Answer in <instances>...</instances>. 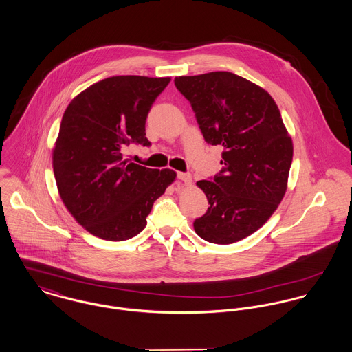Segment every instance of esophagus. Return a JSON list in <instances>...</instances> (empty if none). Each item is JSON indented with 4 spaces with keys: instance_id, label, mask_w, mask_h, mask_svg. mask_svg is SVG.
I'll return each instance as SVG.
<instances>
[{
    "instance_id": "obj_1",
    "label": "esophagus",
    "mask_w": 352,
    "mask_h": 352,
    "mask_svg": "<svg viewBox=\"0 0 352 352\" xmlns=\"http://www.w3.org/2000/svg\"><path fill=\"white\" fill-rule=\"evenodd\" d=\"M178 179H181L185 185H190L192 184V175L189 173H178L177 174Z\"/></svg>"
}]
</instances>
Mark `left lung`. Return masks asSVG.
Here are the masks:
<instances>
[{
  "label": "left lung",
  "mask_w": 352,
  "mask_h": 352,
  "mask_svg": "<svg viewBox=\"0 0 352 352\" xmlns=\"http://www.w3.org/2000/svg\"><path fill=\"white\" fill-rule=\"evenodd\" d=\"M177 89L195 111L208 144L223 147L221 171L197 186L209 208L195 219V234L231 244L258 231L287 189L293 142L273 97L228 72L175 77Z\"/></svg>",
  "instance_id": "1"
}]
</instances>
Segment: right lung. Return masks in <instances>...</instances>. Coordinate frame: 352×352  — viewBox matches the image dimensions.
<instances>
[{
	"instance_id": "obj_1",
	"label": "right lung",
	"mask_w": 352,
	"mask_h": 352,
	"mask_svg": "<svg viewBox=\"0 0 352 352\" xmlns=\"http://www.w3.org/2000/svg\"><path fill=\"white\" fill-rule=\"evenodd\" d=\"M170 77L102 79L69 104L52 151L59 195L87 232L109 241L140 234L154 202L177 177L124 159L131 143L150 146L146 120Z\"/></svg>"
}]
</instances>
